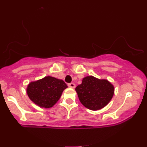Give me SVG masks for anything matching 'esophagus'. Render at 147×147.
<instances>
[{
	"mask_svg": "<svg viewBox=\"0 0 147 147\" xmlns=\"http://www.w3.org/2000/svg\"><path fill=\"white\" fill-rule=\"evenodd\" d=\"M68 86H69V87L71 88H76V84H74V83H70V84H68Z\"/></svg>",
	"mask_w": 147,
	"mask_h": 147,
	"instance_id": "esophagus-1",
	"label": "esophagus"
}]
</instances>
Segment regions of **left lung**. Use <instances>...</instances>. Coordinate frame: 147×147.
Masks as SVG:
<instances>
[{
    "label": "left lung",
    "mask_w": 147,
    "mask_h": 147,
    "mask_svg": "<svg viewBox=\"0 0 147 147\" xmlns=\"http://www.w3.org/2000/svg\"><path fill=\"white\" fill-rule=\"evenodd\" d=\"M78 98L86 108L98 110L107 105L113 97L114 87L108 80L86 76L76 88Z\"/></svg>",
    "instance_id": "left-lung-1"
}]
</instances>
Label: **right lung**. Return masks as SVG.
Returning <instances> with one entry per match:
<instances>
[{"mask_svg": "<svg viewBox=\"0 0 147 147\" xmlns=\"http://www.w3.org/2000/svg\"><path fill=\"white\" fill-rule=\"evenodd\" d=\"M67 88L62 80L45 76L37 81L31 82L27 88V95L32 102L41 108L53 107Z\"/></svg>", "mask_w": 147, "mask_h": 147, "instance_id": "1", "label": "right lung"}]
</instances>
